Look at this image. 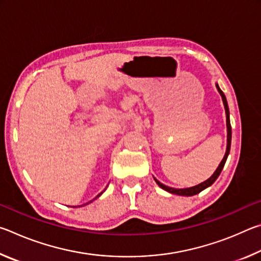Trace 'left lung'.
<instances>
[{"mask_svg": "<svg viewBox=\"0 0 261 261\" xmlns=\"http://www.w3.org/2000/svg\"><path fill=\"white\" fill-rule=\"evenodd\" d=\"M216 88H218V91L220 92L221 96H222V101H223V105H224V108H226V115H227V130H228V136H227V151L226 154H224V156L222 159V161L220 162L219 167L216 168L215 173L211 176V177L205 180V182H202L200 184L196 185V187H192V188H188V189H174V188H169L167 187V185H163L162 183L159 182L158 179H155L156 184L160 187L161 189L166 190V191L170 192V193H174V194H178V196H194V194L201 192L202 190H205L206 188H208L210 185L213 184L215 182V179L219 177V175L221 174V171H222L223 167H224V163L227 161V158H228V154L230 152V144H231V125H230V118H229V108H228V103H227V99H226V95L223 94V92L220 90L219 85H216Z\"/></svg>", "mask_w": 261, "mask_h": 261, "instance_id": "obj_1", "label": "left lung"}]
</instances>
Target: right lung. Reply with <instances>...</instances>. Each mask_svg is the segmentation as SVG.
Returning <instances> with one entry per match:
<instances>
[{"label": "right lung", "mask_w": 261, "mask_h": 261, "mask_svg": "<svg viewBox=\"0 0 261 261\" xmlns=\"http://www.w3.org/2000/svg\"><path fill=\"white\" fill-rule=\"evenodd\" d=\"M103 191H105V190H103ZM103 191H102V192H103ZM102 192H101V193H102ZM101 193H100V194H101ZM100 194H99V196H100ZM99 196H98V197H99Z\"/></svg>", "instance_id": "obj_1"}]
</instances>
